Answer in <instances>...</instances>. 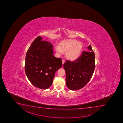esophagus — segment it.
Listing matches in <instances>:
<instances>
[{
    "label": "esophagus",
    "mask_w": 123,
    "mask_h": 123,
    "mask_svg": "<svg viewBox=\"0 0 123 123\" xmlns=\"http://www.w3.org/2000/svg\"><path fill=\"white\" fill-rule=\"evenodd\" d=\"M65 62V61L64 60H62V65H63V64Z\"/></svg>",
    "instance_id": "obj_1"
}]
</instances>
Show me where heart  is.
Segmentation results:
<instances>
[{
  "instance_id": "1",
  "label": "heart",
  "mask_w": 123,
  "mask_h": 123,
  "mask_svg": "<svg viewBox=\"0 0 123 123\" xmlns=\"http://www.w3.org/2000/svg\"><path fill=\"white\" fill-rule=\"evenodd\" d=\"M82 44L75 39H67L61 42L60 46L55 47L57 52L63 54L66 52V56L68 59L74 61L78 58L82 50Z\"/></svg>"
}]
</instances>
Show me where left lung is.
<instances>
[{"instance_id":"obj_1","label":"left lung","mask_w":123,"mask_h":123,"mask_svg":"<svg viewBox=\"0 0 123 123\" xmlns=\"http://www.w3.org/2000/svg\"><path fill=\"white\" fill-rule=\"evenodd\" d=\"M91 51H84L73 61H66L63 67L66 73V82L68 88L77 90L82 88L89 81L95 68V56L91 45L87 47Z\"/></svg>"}]
</instances>
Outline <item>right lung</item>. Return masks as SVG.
Returning <instances> with one entry per match:
<instances>
[{
	"instance_id": "obj_1",
	"label": "right lung",
	"mask_w": 123,
	"mask_h": 123,
	"mask_svg": "<svg viewBox=\"0 0 123 123\" xmlns=\"http://www.w3.org/2000/svg\"><path fill=\"white\" fill-rule=\"evenodd\" d=\"M53 46L38 36L28 49L25 60V72L31 84L46 89L51 85L55 74L62 66L61 58L54 55Z\"/></svg>"
}]
</instances>
